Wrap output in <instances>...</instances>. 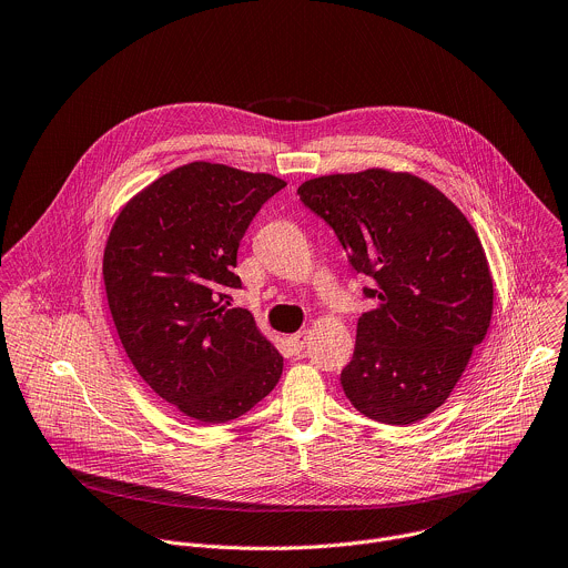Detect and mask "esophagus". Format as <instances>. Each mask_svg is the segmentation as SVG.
<instances>
[{
	"mask_svg": "<svg viewBox=\"0 0 568 568\" xmlns=\"http://www.w3.org/2000/svg\"><path fill=\"white\" fill-rule=\"evenodd\" d=\"M307 338H310V332H307V329H301V332H296V334H290V336H287V343H290V347H292L294 352H301V349L307 345Z\"/></svg>",
	"mask_w": 568,
	"mask_h": 568,
	"instance_id": "obj_1",
	"label": "esophagus"
}]
</instances>
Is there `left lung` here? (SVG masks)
<instances>
[{
	"instance_id": "left-lung-1",
	"label": "left lung",
	"mask_w": 568,
	"mask_h": 568,
	"mask_svg": "<svg viewBox=\"0 0 568 568\" xmlns=\"http://www.w3.org/2000/svg\"><path fill=\"white\" fill-rule=\"evenodd\" d=\"M301 203L347 252L376 305L356 323L341 372L352 406L367 419L408 426L453 393L493 314V278L466 216L413 173L365 169L307 180Z\"/></svg>"
}]
</instances>
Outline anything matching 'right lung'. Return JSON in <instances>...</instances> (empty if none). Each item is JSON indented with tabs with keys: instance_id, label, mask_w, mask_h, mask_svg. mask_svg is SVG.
I'll return each instance as SVG.
<instances>
[{
	"instance_id": "add662e5",
	"label": "right lung",
	"mask_w": 568,
	"mask_h": 568,
	"mask_svg": "<svg viewBox=\"0 0 568 568\" xmlns=\"http://www.w3.org/2000/svg\"><path fill=\"white\" fill-rule=\"evenodd\" d=\"M285 182L227 164L178 166L120 212L104 250L109 310L144 384L182 415L225 424L281 379L283 356L230 307L239 245Z\"/></svg>"
}]
</instances>
